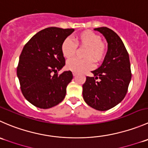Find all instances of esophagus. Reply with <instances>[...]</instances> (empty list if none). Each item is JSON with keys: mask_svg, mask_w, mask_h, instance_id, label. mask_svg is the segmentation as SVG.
Listing matches in <instances>:
<instances>
[{"mask_svg": "<svg viewBox=\"0 0 148 148\" xmlns=\"http://www.w3.org/2000/svg\"><path fill=\"white\" fill-rule=\"evenodd\" d=\"M76 75H77V73H76V72H73V76H74V77H75Z\"/></svg>", "mask_w": 148, "mask_h": 148, "instance_id": "34e87169", "label": "esophagus"}]
</instances>
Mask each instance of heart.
Masks as SVG:
<instances>
[{"instance_id": "1", "label": "heart", "mask_w": 148, "mask_h": 148, "mask_svg": "<svg viewBox=\"0 0 148 148\" xmlns=\"http://www.w3.org/2000/svg\"><path fill=\"white\" fill-rule=\"evenodd\" d=\"M77 46L86 48L83 53L84 59L74 58L67 61L66 68L74 72H82L94 66V63L99 64L105 59L108 52L106 42L101 40L98 34L92 30H84L77 34L74 42L66 38L61 44V51L66 58H71L76 54Z\"/></svg>"}]
</instances>
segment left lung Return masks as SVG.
Here are the masks:
<instances>
[{
	"instance_id": "obj_1",
	"label": "left lung",
	"mask_w": 148,
	"mask_h": 148,
	"mask_svg": "<svg viewBox=\"0 0 148 148\" xmlns=\"http://www.w3.org/2000/svg\"><path fill=\"white\" fill-rule=\"evenodd\" d=\"M108 42V52L102 65L86 77L83 98L97 110H107L118 105L127 95L132 78L129 53L119 36L108 27L95 28Z\"/></svg>"
}]
</instances>
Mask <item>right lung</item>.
Returning a JSON list of instances; mask_svg holds the SVG:
<instances>
[{
    "mask_svg": "<svg viewBox=\"0 0 148 148\" xmlns=\"http://www.w3.org/2000/svg\"><path fill=\"white\" fill-rule=\"evenodd\" d=\"M74 29L51 27L34 34L25 44L17 66V77L24 97L40 108L61 103L73 79L71 71H58L66 64L61 51L64 40Z\"/></svg>",
    "mask_w": 148,
    "mask_h": 148,
    "instance_id": "add662e5",
    "label": "right lung"
}]
</instances>
